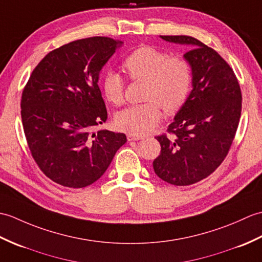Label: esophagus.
Masks as SVG:
<instances>
[{
  "instance_id": "esophagus-1",
  "label": "esophagus",
  "mask_w": 262,
  "mask_h": 262,
  "mask_svg": "<svg viewBox=\"0 0 262 262\" xmlns=\"http://www.w3.org/2000/svg\"><path fill=\"white\" fill-rule=\"evenodd\" d=\"M126 137H127V140H129V141H138V140H142V139L146 138L144 136L132 135V133H129V135H127Z\"/></svg>"
}]
</instances>
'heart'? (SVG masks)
<instances>
[{
	"instance_id": "obj_1",
	"label": "heart",
	"mask_w": 262,
	"mask_h": 262,
	"mask_svg": "<svg viewBox=\"0 0 262 262\" xmlns=\"http://www.w3.org/2000/svg\"><path fill=\"white\" fill-rule=\"evenodd\" d=\"M127 76L133 82H144L146 103L124 108L116 114L120 130L143 136L152 131L162 118L161 107L175 114L183 107L189 95L193 74L187 60L168 57L165 51L152 46H141L123 61ZM102 91L106 100L120 105L124 100V79L119 73L107 71L102 78Z\"/></svg>"
}]
</instances>
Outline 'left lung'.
Returning a JSON list of instances; mask_svg holds the SVG:
<instances>
[{
    "instance_id": "left-lung-1",
    "label": "left lung",
    "mask_w": 262,
    "mask_h": 262,
    "mask_svg": "<svg viewBox=\"0 0 262 262\" xmlns=\"http://www.w3.org/2000/svg\"><path fill=\"white\" fill-rule=\"evenodd\" d=\"M188 45L184 55L193 74V90L167 132L154 160L157 176L187 186L210 176L228 155L239 125L242 95L233 69L214 49L189 36H160Z\"/></svg>"
}]
</instances>
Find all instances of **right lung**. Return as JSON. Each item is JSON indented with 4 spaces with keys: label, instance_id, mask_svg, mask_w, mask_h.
<instances>
[{
    "label": "right lung",
    "instance_id": "add662e5",
    "mask_svg": "<svg viewBox=\"0 0 262 262\" xmlns=\"http://www.w3.org/2000/svg\"><path fill=\"white\" fill-rule=\"evenodd\" d=\"M122 45L107 37L75 40L46 55L22 92L29 149L46 176L83 188L100 178L126 142L124 133L94 132L107 119L100 72Z\"/></svg>",
    "mask_w": 262,
    "mask_h": 262
}]
</instances>
